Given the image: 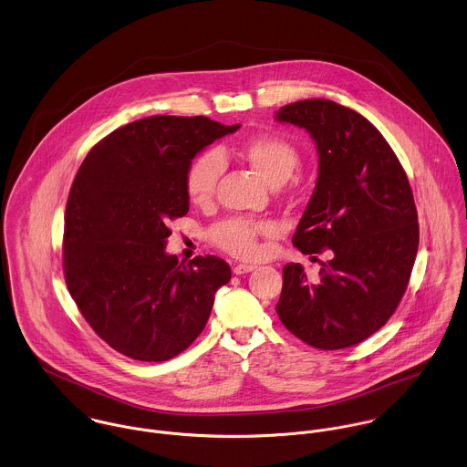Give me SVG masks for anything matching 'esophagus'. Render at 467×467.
<instances>
[{
  "label": "esophagus",
  "instance_id": "esophagus-1",
  "mask_svg": "<svg viewBox=\"0 0 467 467\" xmlns=\"http://www.w3.org/2000/svg\"><path fill=\"white\" fill-rule=\"evenodd\" d=\"M256 267L254 265H249V264H238V265H234V275L236 276H242V275H247V273H253Z\"/></svg>",
  "mask_w": 467,
  "mask_h": 467
}]
</instances>
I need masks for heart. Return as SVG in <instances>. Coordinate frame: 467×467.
Instances as JSON below:
<instances>
[{"label": "heart", "mask_w": 467, "mask_h": 467, "mask_svg": "<svg viewBox=\"0 0 467 467\" xmlns=\"http://www.w3.org/2000/svg\"><path fill=\"white\" fill-rule=\"evenodd\" d=\"M240 155L254 168V171L271 186H281L299 166V150L281 135H258L240 146ZM223 171V159L218 151H205L187 166L184 187L187 198L194 205L211 203ZM275 225L264 220L233 216L218 222L209 231V240L222 251L253 258L258 254V238L271 234Z\"/></svg>", "instance_id": "obj_1"}]
</instances>
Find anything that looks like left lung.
Here are the masks:
<instances>
[{"label":"left lung","mask_w":467,"mask_h":467,"mask_svg":"<svg viewBox=\"0 0 467 467\" xmlns=\"http://www.w3.org/2000/svg\"><path fill=\"white\" fill-rule=\"evenodd\" d=\"M280 122L305 128L319 155L317 182L292 236L303 254L328 249L319 281L283 267L276 312L296 337L321 350L354 347L399 306L419 249L408 177L380 131L328 99L286 104Z\"/></svg>","instance_id":"obj_1"}]
</instances>
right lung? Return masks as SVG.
I'll list each match as a JSON object with an SVG mask.
<instances>
[{"instance_id":"add662e5","label":"right lung","mask_w":467,"mask_h":467,"mask_svg":"<svg viewBox=\"0 0 467 467\" xmlns=\"http://www.w3.org/2000/svg\"><path fill=\"white\" fill-rule=\"evenodd\" d=\"M207 117L155 115L97 142L65 213V280L83 317L113 350L168 361L200 336L231 267L216 256L187 265L166 253L168 222L189 211L187 166L234 133Z\"/></svg>"}]
</instances>
